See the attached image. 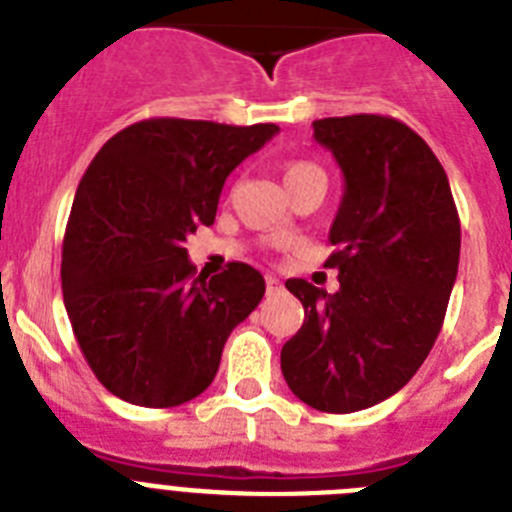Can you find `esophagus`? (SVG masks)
I'll list each match as a JSON object with an SVG mask.
<instances>
[{"label":"esophagus","mask_w":512,"mask_h":512,"mask_svg":"<svg viewBox=\"0 0 512 512\" xmlns=\"http://www.w3.org/2000/svg\"><path fill=\"white\" fill-rule=\"evenodd\" d=\"M265 286H268V293L273 296V293H281L283 291V283L275 278V275H265Z\"/></svg>","instance_id":"esophagus-1"}]
</instances>
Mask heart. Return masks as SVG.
<instances>
[{
    "mask_svg": "<svg viewBox=\"0 0 512 512\" xmlns=\"http://www.w3.org/2000/svg\"><path fill=\"white\" fill-rule=\"evenodd\" d=\"M311 167H314V164H309V162H291V164H286V170H283V177H293V175H299V172H304V170H311Z\"/></svg>",
    "mask_w": 512,
    "mask_h": 512,
    "instance_id": "heart-1",
    "label": "heart"
}]
</instances>
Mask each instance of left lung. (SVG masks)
<instances>
[{"mask_svg": "<svg viewBox=\"0 0 512 512\" xmlns=\"http://www.w3.org/2000/svg\"><path fill=\"white\" fill-rule=\"evenodd\" d=\"M314 139L345 175L324 262L340 291L286 281L304 324L281 371L301 402L348 415L397 394L428 358L459 273L461 224L443 164L397 118H322Z\"/></svg>", "mask_w": 512, "mask_h": 512, "instance_id": "obj_1", "label": "left lung"}]
</instances>
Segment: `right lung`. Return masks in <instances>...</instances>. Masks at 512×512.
<instances>
[{
    "label": "right lung",
    "instance_id": "add662e5",
    "mask_svg": "<svg viewBox=\"0 0 512 512\" xmlns=\"http://www.w3.org/2000/svg\"><path fill=\"white\" fill-rule=\"evenodd\" d=\"M275 123L149 118L97 151L79 182L61 250V288L84 361L139 407H177L208 389L226 337L265 293L252 265L195 273L188 242L211 226L229 172Z\"/></svg>",
    "mask_w": 512,
    "mask_h": 512
}]
</instances>
